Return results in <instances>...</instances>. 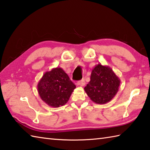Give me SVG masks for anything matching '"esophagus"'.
<instances>
[{
    "instance_id": "1",
    "label": "esophagus",
    "mask_w": 150,
    "mask_h": 150,
    "mask_svg": "<svg viewBox=\"0 0 150 150\" xmlns=\"http://www.w3.org/2000/svg\"><path fill=\"white\" fill-rule=\"evenodd\" d=\"M77 85H78V86H79L83 87V86H85V85H86V82H85V80H81L80 81H78Z\"/></svg>"
}]
</instances>
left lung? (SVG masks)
<instances>
[{
  "mask_svg": "<svg viewBox=\"0 0 150 150\" xmlns=\"http://www.w3.org/2000/svg\"><path fill=\"white\" fill-rule=\"evenodd\" d=\"M120 81L111 68L99 63L93 69L90 81L84 90L93 102L104 104L110 102L117 94Z\"/></svg>",
  "mask_w": 150,
  "mask_h": 150,
  "instance_id": "1",
  "label": "left lung"
}]
</instances>
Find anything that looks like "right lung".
I'll use <instances>...</instances> for the list:
<instances>
[{"instance_id": "add662e5", "label": "right lung", "mask_w": 150, "mask_h": 150, "mask_svg": "<svg viewBox=\"0 0 150 150\" xmlns=\"http://www.w3.org/2000/svg\"><path fill=\"white\" fill-rule=\"evenodd\" d=\"M75 88V85L60 67L45 72L37 86L41 99L54 108L64 105Z\"/></svg>"}]
</instances>
